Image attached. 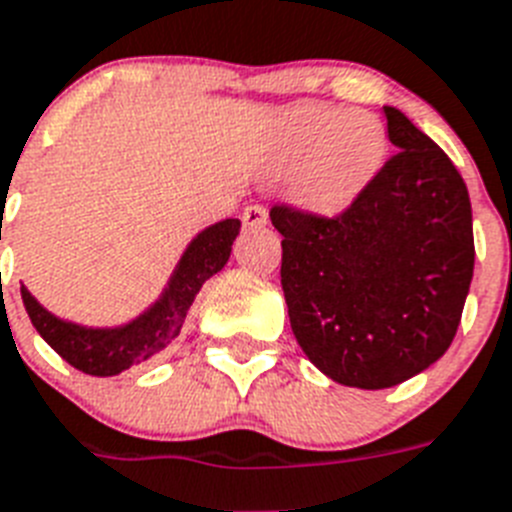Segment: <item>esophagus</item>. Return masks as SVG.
<instances>
[{
  "label": "esophagus",
  "mask_w": 512,
  "mask_h": 512,
  "mask_svg": "<svg viewBox=\"0 0 512 512\" xmlns=\"http://www.w3.org/2000/svg\"><path fill=\"white\" fill-rule=\"evenodd\" d=\"M242 221L247 229H263L265 223H268V210L263 205H247L242 213Z\"/></svg>",
  "instance_id": "obj_1"
}]
</instances>
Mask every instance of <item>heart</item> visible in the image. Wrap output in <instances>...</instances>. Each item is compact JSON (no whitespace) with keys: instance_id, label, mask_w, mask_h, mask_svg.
<instances>
[{"instance_id":"obj_1","label":"heart","mask_w":512,"mask_h":512,"mask_svg":"<svg viewBox=\"0 0 512 512\" xmlns=\"http://www.w3.org/2000/svg\"><path fill=\"white\" fill-rule=\"evenodd\" d=\"M385 153V124L369 111L307 106L291 117L286 161L304 163L296 197L315 213L349 208L380 174Z\"/></svg>"}]
</instances>
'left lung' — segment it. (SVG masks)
Wrapping results in <instances>:
<instances>
[{"label":"left lung","instance_id":"left-lung-1","mask_svg":"<svg viewBox=\"0 0 512 512\" xmlns=\"http://www.w3.org/2000/svg\"><path fill=\"white\" fill-rule=\"evenodd\" d=\"M398 148L333 218L273 205L296 341L330 380L393 388L453 343L474 276L463 176L406 114L385 106Z\"/></svg>","mask_w":512,"mask_h":512}]
</instances>
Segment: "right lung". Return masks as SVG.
<instances>
[{
    "label": "right lung",
    "instance_id": "right-lung-1",
    "mask_svg": "<svg viewBox=\"0 0 512 512\" xmlns=\"http://www.w3.org/2000/svg\"><path fill=\"white\" fill-rule=\"evenodd\" d=\"M239 229H242L239 218H226L200 231L190 247L184 249L182 260L176 265L174 276L169 278V286L163 289L161 299L127 325L85 328L77 322H67L51 315L49 309L38 304L36 296L20 286L25 312L33 328L64 362H70L75 369L93 377L119 375L124 369L161 354L179 336L197 291L229 263L231 244Z\"/></svg>",
    "mask_w": 512,
    "mask_h": 512
}]
</instances>
